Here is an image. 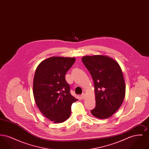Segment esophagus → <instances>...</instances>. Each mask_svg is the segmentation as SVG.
Returning <instances> with one entry per match:
<instances>
[{
	"label": "esophagus",
	"mask_w": 149,
	"mask_h": 149,
	"mask_svg": "<svg viewBox=\"0 0 149 149\" xmlns=\"http://www.w3.org/2000/svg\"><path fill=\"white\" fill-rule=\"evenodd\" d=\"M80 97L82 99H85V94L84 93H83L81 95H80Z\"/></svg>",
	"instance_id": "34e87169"
}]
</instances>
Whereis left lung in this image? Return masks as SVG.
<instances>
[{
    "instance_id": "left-lung-1",
    "label": "left lung",
    "mask_w": 149,
    "mask_h": 149,
    "mask_svg": "<svg viewBox=\"0 0 149 149\" xmlns=\"http://www.w3.org/2000/svg\"><path fill=\"white\" fill-rule=\"evenodd\" d=\"M82 61L94 81L95 107L91 111L100 119L112 116L120 107L125 96L124 78L118 63L104 55L85 56Z\"/></svg>"
}]
</instances>
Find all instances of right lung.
<instances>
[{
  "label": "right lung",
  "mask_w": 149,
  "mask_h": 149,
  "mask_svg": "<svg viewBox=\"0 0 149 149\" xmlns=\"http://www.w3.org/2000/svg\"><path fill=\"white\" fill-rule=\"evenodd\" d=\"M75 61L74 57H51L36 70L33 90L36 103L41 113L54 123L68 120L72 104L78 99L70 93L65 75Z\"/></svg>",
  "instance_id": "right-lung-1"
}]
</instances>
